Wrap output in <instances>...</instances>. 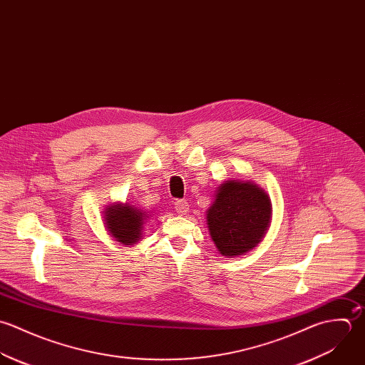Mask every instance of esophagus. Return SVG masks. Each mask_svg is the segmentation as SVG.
<instances>
[{"mask_svg":"<svg viewBox=\"0 0 365 365\" xmlns=\"http://www.w3.org/2000/svg\"><path fill=\"white\" fill-rule=\"evenodd\" d=\"M175 211L180 214V215H187L188 211H190V204L185 201V200H178L175 202Z\"/></svg>","mask_w":365,"mask_h":365,"instance_id":"obj_1","label":"esophagus"}]
</instances>
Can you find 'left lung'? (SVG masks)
Masks as SVG:
<instances>
[{"label":"left lung","mask_w":365,"mask_h":365,"mask_svg":"<svg viewBox=\"0 0 365 365\" xmlns=\"http://www.w3.org/2000/svg\"><path fill=\"white\" fill-rule=\"evenodd\" d=\"M207 210V227L218 252L235 257L255 249L272 222L269 194L253 181L227 180Z\"/></svg>","instance_id":"1"}]
</instances>
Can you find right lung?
<instances>
[{"instance_id": "obj_1", "label": "right lung", "mask_w": 365, "mask_h": 365, "mask_svg": "<svg viewBox=\"0 0 365 365\" xmlns=\"http://www.w3.org/2000/svg\"><path fill=\"white\" fill-rule=\"evenodd\" d=\"M150 212L130 205L128 202H113L103 211L105 228L109 235L122 245H137L143 240L144 224Z\"/></svg>"}]
</instances>
